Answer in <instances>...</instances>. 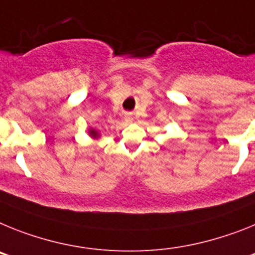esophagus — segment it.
<instances>
[{
	"label": "esophagus",
	"mask_w": 255,
	"mask_h": 255,
	"mask_svg": "<svg viewBox=\"0 0 255 255\" xmlns=\"http://www.w3.org/2000/svg\"><path fill=\"white\" fill-rule=\"evenodd\" d=\"M126 119H127V121H130V117H129V115H127V117H126Z\"/></svg>",
	"instance_id": "34e87169"
}]
</instances>
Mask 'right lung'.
<instances>
[{"instance_id": "obj_1", "label": "right lung", "mask_w": 255, "mask_h": 255, "mask_svg": "<svg viewBox=\"0 0 255 255\" xmlns=\"http://www.w3.org/2000/svg\"><path fill=\"white\" fill-rule=\"evenodd\" d=\"M88 132H90V136L92 137V138H97V137L100 136V134H99V132H97L96 129H90Z\"/></svg>"}]
</instances>
